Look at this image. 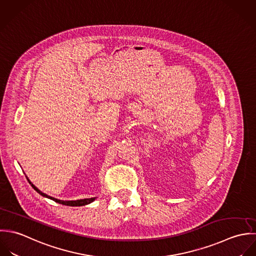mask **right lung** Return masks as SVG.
Listing matches in <instances>:
<instances>
[{"label":"right lung","mask_w":256,"mask_h":256,"mask_svg":"<svg viewBox=\"0 0 256 256\" xmlns=\"http://www.w3.org/2000/svg\"><path fill=\"white\" fill-rule=\"evenodd\" d=\"M26 178H28V176H26ZM28 182H30V184L32 185V187L38 193V194H40L42 196H44V197H46V198H48V199H50L52 201H54V202H56V203H58V204H65V206H85V204H91L92 202H94L95 200H96V197H94V198H88V199H80V200H71V201H63V200H59V199H56V198H53L52 196H48V194H46V193H44V192H42L38 188H36L30 181V179L28 178Z\"/></svg>","instance_id":"obj_1"}]
</instances>
